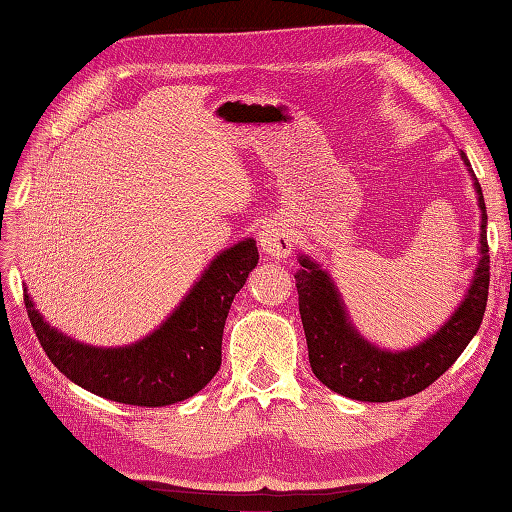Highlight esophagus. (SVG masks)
I'll list each match as a JSON object with an SVG mask.
<instances>
[{
  "label": "esophagus",
  "mask_w": 512,
  "mask_h": 512,
  "mask_svg": "<svg viewBox=\"0 0 512 512\" xmlns=\"http://www.w3.org/2000/svg\"><path fill=\"white\" fill-rule=\"evenodd\" d=\"M259 246H262L264 255L273 259H284L290 255V248H293V233L284 222H266L259 228Z\"/></svg>",
  "instance_id": "obj_1"
}]
</instances>
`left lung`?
Returning <instances> with one entry per match:
<instances>
[{
  "instance_id": "8db88e82",
  "label": "left lung",
  "mask_w": 512,
  "mask_h": 512,
  "mask_svg": "<svg viewBox=\"0 0 512 512\" xmlns=\"http://www.w3.org/2000/svg\"><path fill=\"white\" fill-rule=\"evenodd\" d=\"M459 155L473 177L479 210H482V233H479L482 257H479L464 302L457 306L448 322L424 342L397 350V353L366 342L348 319L342 295L337 293L330 275L310 257L299 255L302 268L295 273V284L308 344V362L319 382L335 393L357 399V402H395V399L422 393L455 364V359L464 353V348L482 326L490 284L488 217L482 186L464 150Z\"/></svg>"
}]
</instances>
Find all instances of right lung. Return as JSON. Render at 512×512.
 <instances>
[{
	"label": "right lung",
	"mask_w": 512,
	"mask_h": 512,
	"mask_svg": "<svg viewBox=\"0 0 512 512\" xmlns=\"http://www.w3.org/2000/svg\"><path fill=\"white\" fill-rule=\"evenodd\" d=\"M255 239L222 250L155 333L130 346L97 348L44 322L28 290L30 324L62 373L90 393L130 406H168L199 393L222 366V335L230 304L257 266Z\"/></svg>",
	"instance_id": "right-lung-1"
}]
</instances>
